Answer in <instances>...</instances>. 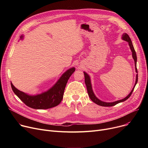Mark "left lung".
<instances>
[{"label":"left lung","mask_w":148,"mask_h":148,"mask_svg":"<svg viewBox=\"0 0 148 148\" xmlns=\"http://www.w3.org/2000/svg\"><path fill=\"white\" fill-rule=\"evenodd\" d=\"M122 38L123 40L125 41H127L128 42V44H129V46H130V49H131V50L132 51V56H133V58L134 60L136 72L137 73V56H136V51L134 50V47H133V43H132V41L131 40V39H130V36H128V35L127 34H123L122 35ZM83 73H84V82H85V84H86V88H87V90H88V95H89V98H90V99L92 101L94 102V103H95V104H98L99 106H104V107H111V106H115L116 104H118L119 103L125 101V100L128 99L130 98V97L131 96V95L132 94V93H133V92L134 90V89L136 85V84L137 83V81H138V74H137L136 75V83H135L133 89H132V90L131 91V92L128 94V95L125 98L122 99L121 100L116 101L112 102V103H106V102H104V101H101L100 99H99L95 95L94 93V92H93V90H92L91 82H90V78L89 75L86 73H85V72H83Z\"/></svg>","instance_id":"8db88e82"}]
</instances>
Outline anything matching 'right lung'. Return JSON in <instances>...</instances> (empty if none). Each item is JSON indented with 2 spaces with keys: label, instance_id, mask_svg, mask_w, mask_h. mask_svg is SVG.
<instances>
[{
  "label": "right lung",
  "instance_id": "obj_1",
  "mask_svg": "<svg viewBox=\"0 0 148 148\" xmlns=\"http://www.w3.org/2000/svg\"><path fill=\"white\" fill-rule=\"evenodd\" d=\"M23 36L20 37L23 39ZM75 68L68 69L54 86L47 91L36 95H29L17 89L11 83V88L16 95L28 107L34 109H47L59 105L63 99V95L66 84L68 79L75 71Z\"/></svg>",
  "mask_w": 148,
  "mask_h": 148
}]
</instances>
